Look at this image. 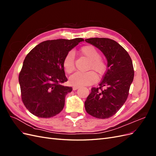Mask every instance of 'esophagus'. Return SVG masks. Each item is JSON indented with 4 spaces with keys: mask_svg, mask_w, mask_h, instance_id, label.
<instances>
[{
    "mask_svg": "<svg viewBox=\"0 0 156 156\" xmlns=\"http://www.w3.org/2000/svg\"><path fill=\"white\" fill-rule=\"evenodd\" d=\"M79 88V87H76V86H74V87H73V90H76L77 89H78Z\"/></svg>",
    "mask_w": 156,
    "mask_h": 156,
    "instance_id": "1",
    "label": "esophagus"
}]
</instances>
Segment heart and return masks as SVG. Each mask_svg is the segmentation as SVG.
I'll return each instance as SVG.
<instances>
[{
    "mask_svg": "<svg viewBox=\"0 0 156 156\" xmlns=\"http://www.w3.org/2000/svg\"><path fill=\"white\" fill-rule=\"evenodd\" d=\"M80 53L90 60L88 69H93L98 75L104 74L107 70L106 61L100 57V53L95 47L88 45L83 46L80 49ZM63 67L66 72L72 73L75 69V56L73 52L70 51L66 54L63 60ZM97 80L96 74L93 71L87 72H77L69 77V83L73 86L80 87L89 85L95 83Z\"/></svg>",
    "mask_w": 156,
    "mask_h": 156,
    "instance_id": "1",
    "label": "heart"
}]
</instances>
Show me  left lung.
Returning <instances> with one entry per match:
<instances>
[{
	"mask_svg": "<svg viewBox=\"0 0 156 156\" xmlns=\"http://www.w3.org/2000/svg\"><path fill=\"white\" fill-rule=\"evenodd\" d=\"M85 41L98 48L107 60V69L100 87H94L84 102L87 113L97 119H108L126 102L134 77L132 60L126 49L115 40L92 37Z\"/></svg>",
	"mask_w": 156,
	"mask_h": 156,
	"instance_id": "obj_1",
	"label": "left lung"
}]
</instances>
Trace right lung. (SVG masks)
<instances>
[{
    "mask_svg": "<svg viewBox=\"0 0 156 156\" xmlns=\"http://www.w3.org/2000/svg\"><path fill=\"white\" fill-rule=\"evenodd\" d=\"M83 41L81 37L47 40L27 54L19 82L22 101L32 115L46 119L62 111L66 96L72 91V87L62 85L68 81L63 60L69 51Z\"/></svg>",
    "mask_w": 156,
    "mask_h": 156,
    "instance_id": "add662e5",
    "label": "right lung"
}]
</instances>
